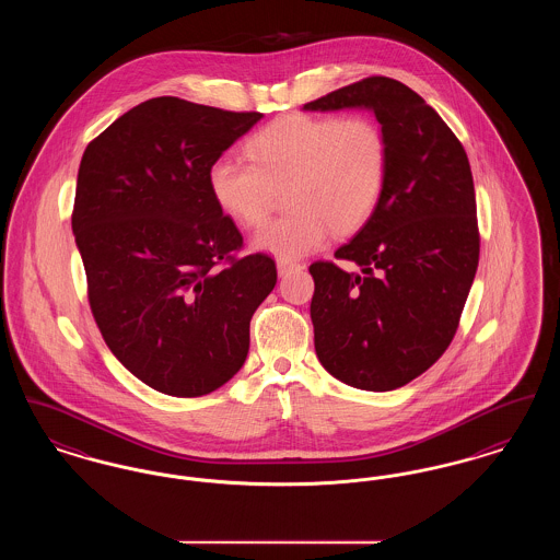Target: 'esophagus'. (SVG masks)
I'll use <instances>...</instances> for the list:
<instances>
[{"mask_svg": "<svg viewBox=\"0 0 560 560\" xmlns=\"http://www.w3.org/2000/svg\"><path fill=\"white\" fill-rule=\"evenodd\" d=\"M298 268H302L300 262H293V260H277V270H279V275H288V272L298 270Z\"/></svg>", "mask_w": 560, "mask_h": 560, "instance_id": "esophagus-1", "label": "esophagus"}]
</instances>
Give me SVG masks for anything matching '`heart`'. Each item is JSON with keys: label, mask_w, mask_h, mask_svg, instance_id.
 I'll list each match as a JSON object with an SVG mask.
<instances>
[{"label": "heart", "mask_w": 560, "mask_h": 560, "mask_svg": "<svg viewBox=\"0 0 560 560\" xmlns=\"http://www.w3.org/2000/svg\"><path fill=\"white\" fill-rule=\"evenodd\" d=\"M249 163L215 161L208 183L218 208L241 226H262L285 197L293 212L268 224L254 247L279 260L320 249L331 233L357 231L388 185L390 144L372 117L292 113L254 133Z\"/></svg>", "instance_id": "b5f03b06"}]
</instances>
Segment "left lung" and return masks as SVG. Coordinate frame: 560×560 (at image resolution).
<instances>
[{"instance_id": "8db88e82", "label": "left lung", "mask_w": 560, "mask_h": 560, "mask_svg": "<svg viewBox=\"0 0 560 560\" xmlns=\"http://www.w3.org/2000/svg\"><path fill=\"white\" fill-rule=\"evenodd\" d=\"M372 108L390 144L384 197L329 260L311 265L320 365L361 390H395L452 345L479 267V222L466 151L434 108L382 75L329 92L306 110Z\"/></svg>"}]
</instances>
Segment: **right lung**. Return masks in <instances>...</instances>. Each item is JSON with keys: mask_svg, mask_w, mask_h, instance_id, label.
Wrapping results in <instances>:
<instances>
[{"mask_svg": "<svg viewBox=\"0 0 560 560\" xmlns=\"http://www.w3.org/2000/svg\"><path fill=\"white\" fill-rule=\"evenodd\" d=\"M262 113L160 96L83 151L73 233L94 320L121 365L172 397H201L245 363L249 320L277 283L267 254L213 201L208 174Z\"/></svg>", "mask_w": 560, "mask_h": 560, "instance_id": "obj_1", "label": "right lung"}]
</instances>
